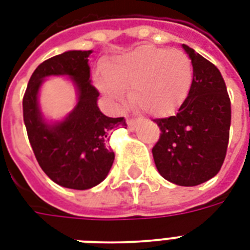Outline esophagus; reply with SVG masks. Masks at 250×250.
Masks as SVG:
<instances>
[{
    "instance_id": "esophagus-1",
    "label": "esophagus",
    "mask_w": 250,
    "mask_h": 250,
    "mask_svg": "<svg viewBox=\"0 0 250 250\" xmlns=\"http://www.w3.org/2000/svg\"><path fill=\"white\" fill-rule=\"evenodd\" d=\"M127 125H128V128L131 129V131H133L135 127H136V121H135V119H127Z\"/></svg>"
}]
</instances>
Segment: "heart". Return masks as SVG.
<instances>
[{
  "label": "heart",
  "instance_id": "obj_1",
  "mask_svg": "<svg viewBox=\"0 0 250 250\" xmlns=\"http://www.w3.org/2000/svg\"><path fill=\"white\" fill-rule=\"evenodd\" d=\"M190 57L181 49L140 45L114 57L97 76L102 93L123 104L131 89L133 104L153 117H165L184 104L193 85Z\"/></svg>",
  "mask_w": 250,
  "mask_h": 250
}]
</instances>
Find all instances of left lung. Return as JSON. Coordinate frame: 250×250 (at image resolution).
Here are the masks:
<instances>
[{
  "mask_svg": "<svg viewBox=\"0 0 250 250\" xmlns=\"http://www.w3.org/2000/svg\"><path fill=\"white\" fill-rule=\"evenodd\" d=\"M182 48L193 64V85L176 115L155 119L161 133L152 153L165 180L197 186L216 176L226 159L231 101L218 68L188 45Z\"/></svg>",
  "mask_w": 250,
  "mask_h": 250,
  "instance_id": "8db88e82",
  "label": "left lung"
}]
</instances>
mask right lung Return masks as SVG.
Instances as JSON below:
<instances>
[{
  "instance_id": "right-lung-1",
  "label": "right lung",
  "mask_w": 250,
  "mask_h": 250,
  "mask_svg": "<svg viewBox=\"0 0 250 250\" xmlns=\"http://www.w3.org/2000/svg\"><path fill=\"white\" fill-rule=\"evenodd\" d=\"M93 51H66L38 66L23 97V121L28 140L45 174L62 188L87 190L107 177L115 155L108 148L114 129L127 125L125 118H108L97 104L89 56ZM51 75L69 77L78 104L62 121L48 122L41 114L39 90Z\"/></svg>"
}]
</instances>
